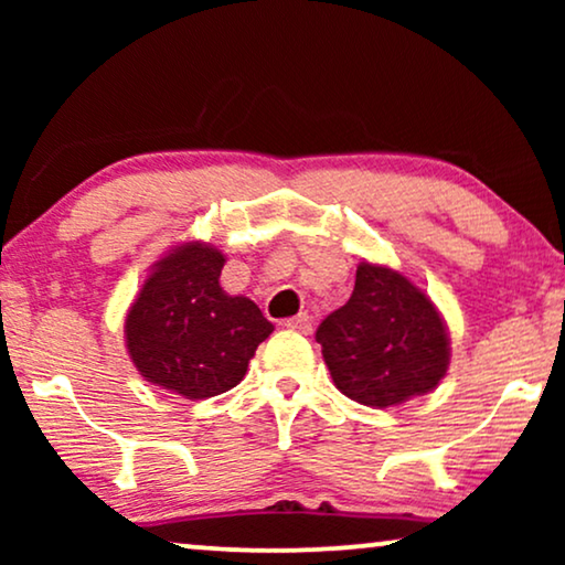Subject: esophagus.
<instances>
[{
  "label": "esophagus",
  "instance_id": "1",
  "mask_svg": "<svg viewBox=\"0 0 565 565\" xmlns=\"http://www.w3.org/2000/svg\"><path fill=\"white\" fill-rule=\"evenodd\" d=\"M285 327L298 331V334H311V331H313L311 316H308V313H298L296 319H288V321H285Z\"/></svg>",
  "mask_w": 565,
  "mask_h": 565
}]
</instances>
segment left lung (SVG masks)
I'll return each mask as SVG.
<instances>
[{"mask_svg":"<svg viewBox=\"0 0 565 565\" xmlns=\"http://www.w3.org/2000/svg\"><path fill=\"white\" fill-rule=\"evenodd\" d=\"M334 385L373 408L429 393L450 365V339L424 292L388 267L360 262L350 300L316 329Z\"/></svg>","mask_w":565,"mask_h":565,"instance_id":"left-lung-1","label":"left lung"}]
</instances>
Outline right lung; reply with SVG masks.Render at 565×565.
<instances>
[{"label": "right lung", "mask_w": 565, "mask_h": 565, "mask_svg": "<svg viewBox=\"0 0 565 565\" xmlns=\"http://www.w3.org/2000/svg\"><path fill=\"white\" fill-rule=\"evenodd\" d=\"M223 262L207 244L177 246L143 282L126 319L138 373L190 401L242 383L257 347L273 334L254 300L223 292Z\"/></svg>", "instance_id": "1"}]
</instances>
